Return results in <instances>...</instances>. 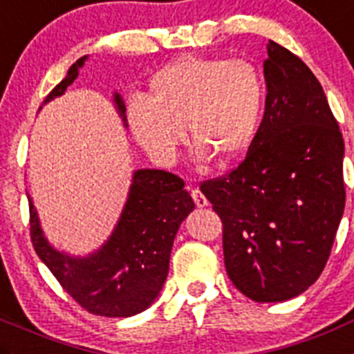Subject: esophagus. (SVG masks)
I'll use <instances>...</instances> for the list:
<instances>
[{
	"instance_id": "34e87169",
	"label": "esophagus",
	"mask_w": 354,
	"mask_h": 354,
	"mask_svg": "<svg viewBox=\"0 0 354 354\" xmlns=\"http://www.w3.org/2000/svg\"><path fill=\"white\" fill-rule=\"evenodd\" d=\"M191 196H193L194 203H196L198 208L208 207V200L203 196V193H201V191L198 189V187H194V189H191Z\"/></svg>"
}]
</instances>
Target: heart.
<instances>
[{"mask_svg":"<svg viewBox=\"0 0 354 354\" xmlns=\"http://www.w3.org/2000/svg\"><path fill=\"white\" fill-rule=\"evenodd\" d=\"M264 100V78L248 60L180 55L151 76L127 116L136 142L161 163L175 158L183 130L196 158L231 163L254 144Z\"/></svg>","mask_w":354,"mask_h":354,"instance_id":"1","label":"heart"}]
</instances>
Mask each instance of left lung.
Segmentation results:
<instances>
[{
  "label": "left lung",
  "instance_id": "left-lung-1",
  "mask_svg": "<svg viewBox=\"0 0 354 354\" xmlns=\"http://www.w3.org/2000/svg\"><path fill=\"white\" fill-rule=\"evenodd\" d=\"M266 106L240 167L201 184L224 224L225 271L255 302H281L322 274L344 214V140L308 66L274 41Z\"/></svg>",
  "mask_w": 354,
  "mask_h": 354
}]
</instances>
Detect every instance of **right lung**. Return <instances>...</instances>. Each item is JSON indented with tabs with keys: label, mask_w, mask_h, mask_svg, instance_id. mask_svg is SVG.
Returning a JSON list of instances; mask_svg holds the SVG:
<instances>
[{
	"label": "right lung",
	"mask_w": 354,
	"mask_h": 354,
	"mask_svg": "<svg viewBox=\"0 0 354 354\" xmlns=\"http://www.w3.org/2000/svg\"><path fill=\"white\" fill-rule=\"evenodd\" d=\"M86 59L82 57L69 67L43 106L66 93ZM113 104L127 129V107L118 92L113 93ZM28 200L31 240L38 257L74 301L88 313L107 318L139 315L156 301L167 280L175 234L194 210L183 179L170 171L139 168L133 171L109 238L90 254L73 255L50 243L29 194Z\"/></svg>",
	"instance_id": "obj_1"
}]
</instances>
